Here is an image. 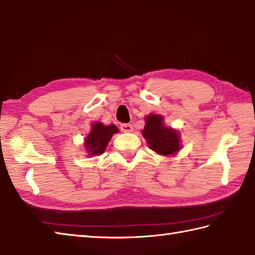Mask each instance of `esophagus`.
Here are the masks:
<instances>
[{
	"instance_id": "1",
	"label": "esophagus",
	"mask_w": 255,
	"mask_h": 255,
	"mask_svg": "<svg viewBox=\"0 0 255 255\" xmlns=\"http://www.w3.org/2000/svg\"><path fill=\"white\" fill-rule=\"evenodd\" d=\"M121 131H123V132H126V133H129V132H132L133 131V127H132V124H129V123H124V124H121Z\"/></svg>"
}]
</instances>
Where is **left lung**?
Listing matches in <instances>:
<instances>
[{"label":"left lung","instance_id":"left-lung-1","mask_svg":"<svg viewBox=\"0 0 255 255\" xmlns=\"http://www.w3.org/2000/svg\"><path fill=\"white\" fill-rule=\"evenodd\" d=\"M142 133L149 148L160 155H171L180 149L179 134L173 128L164 127L163 118L157 114H150L146 118Z\"/></svg>","mask_w":255,"mask_h":255}]
</instances>
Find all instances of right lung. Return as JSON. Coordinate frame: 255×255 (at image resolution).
I'll return each instance as SVG.
<instances>
[{"mask_svg":"<svg viewBox=\"0 0 255 255\" xmlns=\"http://www.w3.org/2000/svg\"><path fill=\"white\" fill-rule=\"evenodd\" d=\"M117 132H119V129L116 126L106 127L100 122L93 124L91 132L85 141V146L89 155L93 156V155H100L105 152L111 136Z\"/></svg>","mask_w":255,"mask_h":255,"instance_id":"1","label":"right lung"}]
</instances>
